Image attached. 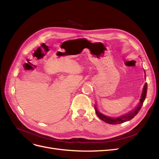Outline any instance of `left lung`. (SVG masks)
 <instances>
[{"label":"left lung","mask_w":159,"mask_h":159,"mask_svg":"<svg viewBox=\"0 0 159 159\" xmlns=\"http://www.w3.org/2000/svg\"><path fill=\"white\" fill-rule=\"evenodd\" d=\"M147 90V84H145V86H144L141 98L140 99V103L139 104L138 107L136 109H134V110H133L132 112H130L128 114L124 115V116H121V117L115 118V119L110 118L109 117H107V116H105V115L102 114L100 112H99L96 107H95V113L101 120H102V121L106 122L109 124H120V123H124L125 121H129V120L132 119L134 116H135V115L139 113V111H140L142 105L143 104L144 100H145V97H146Z\"/></svg>","instance_id":"left-lung-1"}]
</instances>
